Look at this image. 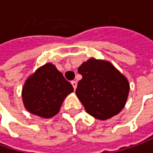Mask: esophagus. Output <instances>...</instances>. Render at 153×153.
<instances>
[{"label":"esophagus","mask_w":153,"mask_h":153,"mask_svg":"<svg viewBox=\"0 0 153 153\" xmlns=\"http://www.w3.org/2000/svg\"><path fill=\"white\" fill-rule=\"evenodd\" d=\"M71 84H72V85H73V87H74V90L76 89V87H77V82H76V81H74V80H73V81L71 82Z\"/></svg>","instance_id":"1"}]
</instances>
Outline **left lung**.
<instances>
[{"label": "left lung", "instance_id": "8db88e82", "mask_svg": "<svg viewBox=\"0 0 153 153\" xmlns=\"http://www.w3.org/2000/svg\"><path fill=\"white\" fill-rule=\"evenodd\" d=\"M82 75L75 91L86 112L98 120L117 115L126 104L129 83L112 64L91 58L81 64Z\"/></svg>", "mask_w": 153, "mask_h": 153}]
</instances>
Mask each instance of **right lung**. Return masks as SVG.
Listing matches in <instances>:
<instances>
[{
	"instance_id": "add662e5",
	"label": "right lung",
	"mask_w": 153,
	"mask_h": 153,
	"mask_svg": "<svg viewBox=\"0 0 153 153\" xmlns=\"http://www.w3.org/2000/svg\"><path fill=\"white\" fill-rule=\"evenodd\" d=\"M74 87L55 65L46 63L30 75L22 89L25 109L43 118H51L59 112L65 97Z\"/></svg>"
}]
</instances>
